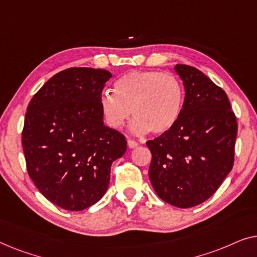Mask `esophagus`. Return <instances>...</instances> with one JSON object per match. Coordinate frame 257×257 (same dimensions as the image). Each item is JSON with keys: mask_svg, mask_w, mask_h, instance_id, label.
Instances as JSON below:
<instances>
[{"mask_svg": "<svg viewBox=\"0 0 257 257\" xmlns=\"http://www.w3.org/2000/svg\"><path fill=\"white\" fill-rule=\"evenodd\" d=\"M127 146L130 147V149H135V147L138 146V143L135 142V140H132V139H127Z\"/></svg>", "mask_w": 257, "mask_h": 257, "instance_id": "34e87169", "label": "esophagus"}]
</instances>
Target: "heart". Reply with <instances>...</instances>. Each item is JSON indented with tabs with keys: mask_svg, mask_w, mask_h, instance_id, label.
<instances>
[{
	"mask_svg": "<svg viewBox=\"0 0 257 257\" xmlns=\"http://www.w3.org/2000/svg\"><path fill=\"white\" fill-rule=\"evenodd\" d=\"M184 89L177 77L160 71H130L114 83V92L101 93L99 105L111 128H120L131 113L135 133L163 135L180 118Z\"/></svg>",
	"mask_w": 257,
	"mask_h": 257,
	"instance_id": "1",
	"label": "heart"
}]
</instances>
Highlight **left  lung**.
Here are the masks:
<instances>
[{
    "label": "left lung",
    "instance_id": "8db88e82",
    "mask_svg": "<svg viewBox=\"0 0 257 257\" xmlns=\"http://www.w3.org/2000/svg\"><path fill=\"white\" fill-rule=\"evenodd\" d=\"M185 86L173 128L149 140L150 180L158 196L180 208L198 206L222 184L234 164L237 122L224 91L193 66H174Z\"/></svg>",
    "mask_w": 257,
    "mask_h": 257
}]
</instances>
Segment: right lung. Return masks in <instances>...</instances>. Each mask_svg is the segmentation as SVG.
Wrapping results in <instances>:
<instances>
[{"label": "right lung", "mask_w": 257, "mask_h": 257, "mask_svg": "<svg viewBox=\"0 0 257 257\" xmlns=\"http://www.w3.org/2000/svg\"><path fill=\"white\" fill-rule=\"evenodd\" d=\"M111 77L103 69L63 70L28 105L22 131L28 174L63 209L77 212L99 201L112 163L127 149L125 137L103 121L99 99Z\"/></svg>", "instance_id": "right-lung-1"}]
</instances>
